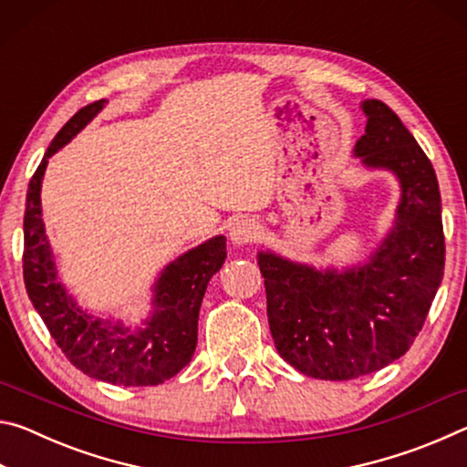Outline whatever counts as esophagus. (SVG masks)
<instances>
[{
    "label": "esophagus",
    "mask_w": 467,
    "mask_h": 467,
    "mask_svg": "<svg viewBox=\"0 0 467 467\" xmlns=\"http://www.w3.org/2000/svg\"><path fill=\"white\" fill-rule=\"evenodd\" d=\"M259 233H262V226H259L253 218H241L236 220L231 228V241L234 244H249L259 239Z\"/></svg>",
    "instance_id": "34e87169"
}]
</instances>
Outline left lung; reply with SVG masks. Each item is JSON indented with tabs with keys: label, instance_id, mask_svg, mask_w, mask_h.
I'll return each instance as SVG.
<instances>
[{
	"label": "left lung",
	"instance_id": "1",
	"mask_svg": "<svg viewBox=\"0 0 467 467\" xmlns=\"http://www.w3.org/2000/svg\"><path fill=\"white\" fill-rule=\"evenodd\" d=\"M368 121L354 154L401 183L398 223L368 264L313 270L259 253L267 321L280 357L300 373L350 381L381 370L414 344L441 286L445 234L434 169L412 133L381 100L362 102Z\"/></svg>",
	"mask_w": 467,
	"mask_h": 467
}]
</instances>
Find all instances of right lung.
<instances>
[{"instance_id": "right-lung-1", "label": "right lung", "mask_w": 467, "mask_h": 467, "mask_svg": "<svg viewBox=\"0 0 467 467\" xmlns=\"http://www.w3.org/2000/svg\"><path fill=\"white\" fill-rule=\"evenodd\" d=\"M102 105L105 99L90 102L63 125L30 179L22 255L25 284L28 298L55 344L84 375L125 387L161 385L175 377L193 357L202 298L210 278L224 264L226 239L214 236L167 265L154 288L152 317L138 331H130L121 323L113 326L78 309L55 274L41 218V183L49 156L66 146Z\"/></svg>"}]
</instances>
